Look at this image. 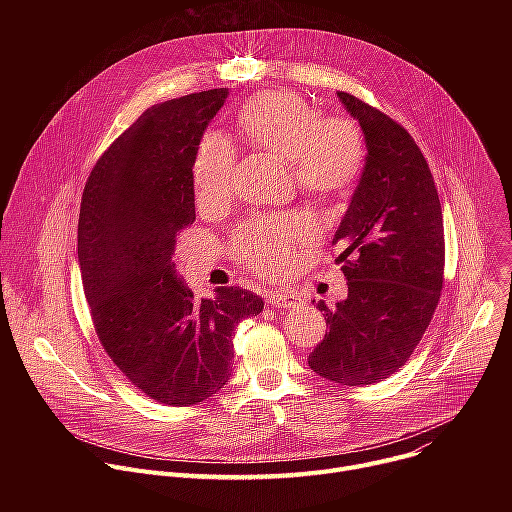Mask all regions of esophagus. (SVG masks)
I'll return each mask as SVG.
<instances>
[{
  "mask_svg": "<svg viewBox=\"0 0 512 512\" xmlns=\"http://www.w3.org/2000/svg\"><path fill=\"white\" fill-rule=\"evenodd\" d=\"M267 302L277 308V310H291L300 304V298L296 294H291V291H271L267 296Z\"/></svg>",
  "mask_w": 512,
  "mask_h": 512,
  "instance_id": "1",
  "label": "esophagus"
}]
</instances>
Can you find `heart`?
<instances>
[{
	"label": "heart",
	"instance_id": "heart-1",
	"mask_svg": "<svg viewBox=\"0 0 512 512\" xmlns=\"http://www.w3.org/2000/svg\"><path fill=\"white\" fill-rule=\"evenodd\" d=\"M235 127L253 148L289 160L298 186L320 200L344 196L360 178L367 148L360 127L348 117H320L300 95L261 91L235 113ZM235 150L229 139L208 133L200 139L192 184L200 206L223 204L233 190ZM316 233L308 214L265 216L241 225L233 237L239 261L261 273H283L296 247Z\"/></svg>",
	"mask_w": 512,
	"mask_h": 512
}]
</instances>
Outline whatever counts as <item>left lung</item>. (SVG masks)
Returning <instances> with one entry per match:
<instances>
[{
	"label": "left lung",
	"mask_w": 512,
	"mask_h": 512,
	"mask_svg": "<svg viewBox=\"0 0 512 512\" xmlns=\"http://www.w3.org/2000/svg\"><path fill=\"white\" fill-rule=\"evenodd\" d=\"M358 121L367 160L334 243L348 296L310 352V369L334 383L362 387L397 373L419 344L444 283V216L429 166L413 137L389 115L338 93Z\"/></svg>",
	"instance_id": "obj_1"
}]
</instances>
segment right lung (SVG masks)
I'll list each match as a JSON object with an SVG mask.
<instances>
[{
    "instance_id": "right-lung-1",
    "label": "right lung",
    "mask_w": 512,
    "mask_h": 512,
    "mask_svg": "<svg viewBox=\"0 0 512 512\" xmlns=\"http://www.w3.org/2000/svg\"><path fill=\"white\" fill-rule=\"evenodd\" d=\"M229 89L145 111L95 164L79 216V265L97 336L119 371L166 405H196L233 371V336L263 300L218 287L196 300L172 263L194 223L192 162Z\"/></svg>"
}]
</instances>
